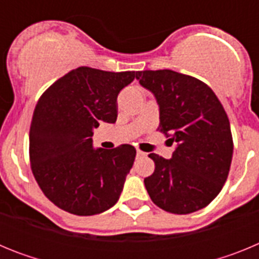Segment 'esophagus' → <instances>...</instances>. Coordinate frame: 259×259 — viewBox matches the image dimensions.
Listing matches in <instances>:
<instances>
[{
  "instance_id": "obj_1",
  "label": "esophagus",
  "mask_w": 259,
  "mask_h": 259,
  "mask_svg": "<svg viewBox=\"0 0 259 259\" xmlns=\"http://www.w3.org/2000/svg\"><path fill=\"white\" fill-rule=\"evenodd\" d=\"M137 157H145V155H146V153H144L143 152V150H139V149H137Z\"/></svg>"
}]
</instances>
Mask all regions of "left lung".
<instances>
[{"label": "left lung", "mask_w": 259, "mask_h": 259, "mask_svg": "<svg viewBox=\"0 0 259 259\" xmlns=\"http://www.w3.org/2000/svg\"><path fill=\"white\" fill-rule=\"evenodd\" d=\"M140 84L154 93L159 127L176 149L171 159L149 154L155 170L144 179L158 207L191 214L206 207L227 180L233 153L230 120L209 85L172 70L139 71Z\"/></svg>", "instance_id": "8db88e82"}]
</instances>
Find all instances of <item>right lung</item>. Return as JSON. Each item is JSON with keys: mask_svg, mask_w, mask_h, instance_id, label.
I'll list each match as a JSON object with an SVG mask.
<instances>
[{"mask_svg": "<svg viewBox=\"0 0 259 259\" xmlns=\"http://www.w3.org/2000/svg\"><path fill=\"white\" fill-rule=\"evenodd\" d=\"M136 75L81 66L38 98L29 128V162L42 193L59 209L88 217L119 200L136 149L122 144L95 150L93 128L115 123L119 92Z\"/></svg>", "mask_w": 259, "mask_h": 259, "instance_id": "right-lung-1", "label": "right lung"}]
</instances>
